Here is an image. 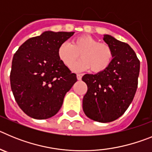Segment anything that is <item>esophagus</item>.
I'll return each instance as SVG.
<instances>
[{
	"instance_id": "1",
	"label": "esophagus",
	"mask_w": 152,
	"mask_h": 152,
	"mask_svg": "<svg viewBox=\"0 0 152 152\" xmlns=\"http://www.w3.org/2000/svg\"><path fill=\"white\" fill-rule=\"evenodd\" d=\"M82 76H83L82 74H77V80H81V78H82Z\"/></svg>"
}]
</instances>
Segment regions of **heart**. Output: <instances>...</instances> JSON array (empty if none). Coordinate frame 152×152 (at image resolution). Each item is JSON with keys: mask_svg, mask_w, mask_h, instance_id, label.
Listing matches in <instances>:
<instances>
[{"mask_svg": "<svg viewBox=\"0 0 152 152\" xmlns=\"http://www.w3.org/2000/svg\"><path fill=\"white\" fill-rule=\"evenodd\" d=\"M58 57L63 64L71 68L81 55L83 59L73 69L81 71L91 68L94 73L105 71L113 58V52L110 45L100 42L89 35H81L74 38L71 44L65 42L58 49Z\"/></svg>", "mask_w": 152, "mask_h": 152, "instance_id": "heart-1", "label": "heart"}]
</instances>
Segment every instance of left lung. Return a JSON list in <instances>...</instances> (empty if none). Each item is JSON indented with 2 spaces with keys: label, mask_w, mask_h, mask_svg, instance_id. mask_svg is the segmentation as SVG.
I'll use <instances>...</instances> for the list:
<instances>
[{
  "label": "left lung",
  "mask_w": 152,
  "mask_h": 152,
  "mask_svg": "<svg viewBox=\"0 0 152 152\" xmlns=\"http://www.w3.org/2000/svg\"><path fill=\"white\" fill-rule=\"evenodd\" d=\"M113 58L110 66L96 75L86 74L82 80L88 91L83 98V110L90 119L100 123L116 120L129 107L138 88L140 61L126 42L105 35Z\"/></svg>",
  "instance_id": "obj_1"
}]
</instances>
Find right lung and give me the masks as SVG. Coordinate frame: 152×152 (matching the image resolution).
<instances>
[{
    "mask_svg": "<svg viewBox=\"0 0 152 152\" xmlns=\"http://www.w3.org/2000/svg\"><path fill=\"white\" fill-rule=\"evenodd\" d=\"M73 34L46 31L26 40L13 56L10 75L12 92L20 108L33 119L56 115L65 94L77 81L76 75L57 54L59 45Z\"/></svg>",
    "mask_w": 152,
    "mask_h": 152,
    "instance_id": "right-lung-1",
    "label": "right lung"
}]
</instances>
